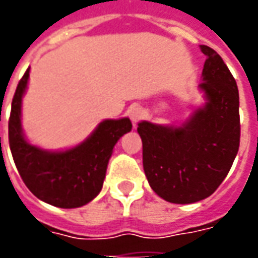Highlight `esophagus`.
<instances>
[{"mask_svg":"<svg viewBox=\"0 0 258 258\" xmlns=\"http://www.w3.org/2000/svg\"><path fill=\"white\" fill-rule=\"evenodd\" d=\"M128 114L130 118H131V121L134 124H137L138 121H141V120L144 118V116H145V110L141 106H133L130 109Z\"/></svg>","mask_w":258,"mask_h":258,"instance_id":"obj_1","label":"esophagus"}]
</instances>
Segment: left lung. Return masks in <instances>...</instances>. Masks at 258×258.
<instances>
[{
    "label": "left lung",
    "mask_w": 258,
    "mask_h": 258,
    "mask_svg": "<svg viewBox=\"0 0 258 258\" xmlns=\"http://www.w3.org/2000/svg\"><path fill=\"white\" fill-rule=\"evenodd\" d=\"M206 59L205 107L181 127L141 121L142 162L151 188L171 203L209 198L227 177L239 151L240 118L236 81L213 48L200 45Z\"/></svg>",
    "instance_id": "1"
}]
</instances>
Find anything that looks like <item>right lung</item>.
Wrapping results in <instances>:
<instances>
[{
  "instance_id": "1",
  "label": "right lung",
  "mask_w": 258,
  "mask_h": 258,
  "mask_svg": "<svg viewBox=\"0 0 258 258\" xmlns=\"http://www.w3.org/2000/svg\"><path fill=\"white\" fill-rule=\"evenodd\" d=\"M30 69L15 91L8 121L9 148L26 186L49 205L74 209L99 194L116 142L133 128L130 118L105 120L81 145L64 152H47L30 145L22 134L20 107ZM1 142V138H0Z\"/></svg>"
}]
</instances>
